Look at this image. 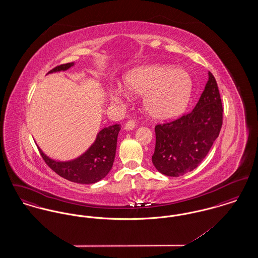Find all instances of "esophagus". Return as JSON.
<instances>
[{
    "instance_id": "1",
    "label": "esophagus",
    "mask_w": 258,
    "mask_h": 258,
    "mask_svg": "<svg viewBox=\"0 0 258 258\" xmlns=\"http://www.w3.org/2000/svg\"><path fill=\"white\" fill-rule=\"evenodd\" d=\"M136 123H135V120H128L125 124H124V128L126 131H131L133 128H135Z\"/></svg>"
}]
</instances>
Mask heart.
<instances>
[{"instance_id":"b5f03b06","label":"heart","mask_w":258,"mask_h":258,"mask_svg":"<svg viewBox=\"0 0 258 258\" xmlns=\"http://www.w3.org/2000/svg\"><path fill=\"white\" fill-rule=\"evenodd\" d=\"M124 86L133 94L144 95L143 106L154 119L169 120L181 114L190 98L191 79L182 69L147 64L136 68L124 78ZM126 97L117 89L113 98Z\"/></svg>"}]
</instances>
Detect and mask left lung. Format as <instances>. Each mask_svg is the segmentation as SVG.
Masks as SVG:
<instances>
[{
	"label": "left lung",
	"instance_id": "left-lung-1",
	"mask_svg": "<svg viewBox=\"0 0 258 258\" xmlns=\"http://www.w3.org/2000/svg\"><path fill=\"white\" fill-rule=\"evenodd\" d=\"M222 103L212 73L196 107L181 117L155 126L152 161L162 174L179 177L197 168L218 138L222 125Z\"/></svg>",
	"mask_w": 258,
	"mask_h": 258
}]
</instances>
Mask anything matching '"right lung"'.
I'll list each match as a JSON object with an SVG mask.
<instances>
[{"instance_id":"obj_1","label":"right lung","mask_w":258,"mask_h":258,"mask_svg":"<svg viewBox=\"0 0 258 258\" xmlns=\"http://www.w3.org/2000/svg\"><path fill=\"white\" fill-rule=\"evenodd\" d=\"M72 66H74V62L62 63L55 67L48 74L67 71ZM120 130L121 124L119 123L104 127L98 133L95 143L86 153L72 161H55L46 157L40 149L38 150L42 160L59 176L79 184H93L104 178L110 171L115 159L117 137Z\"/></svg>"}]
</instances>
